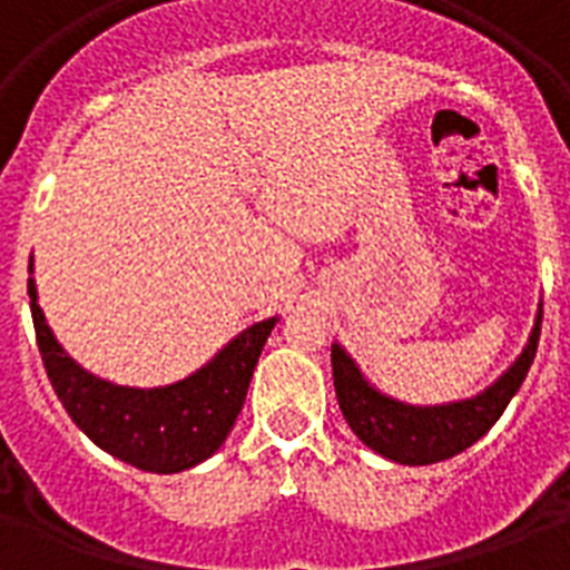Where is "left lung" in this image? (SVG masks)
I'll return each instance as SVG.
<instances>
[{
  "mask_svg": "<svg viewBox=\"0 0 570 570\" xmlns=\"http://www.w3.org/2000/svg\"><path fill=\"white\" fill-rule=\"evenodd\" d=\"M541 337V307L532 325L530 343L518 361L479 396L446 402V405H405L393 396H384L361 375L346 348L331 346L334 390L340 411L352 425V432L379 455L399 464H434L459 455L482 438L500 420L518 387L530 373L532 357Z\"/></svg>",
  "mask_w": 570,
  "mask_h": 570,
  "instance_id": "left-lung-1",
  "label": "left lung"
}]
</instances>
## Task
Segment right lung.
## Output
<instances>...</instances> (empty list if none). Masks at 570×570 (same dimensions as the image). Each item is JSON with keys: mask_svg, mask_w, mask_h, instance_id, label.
Listing matches in <instances>:
<instances>
[{"mask_svg": "<svg viewBox=\"0 0 570 570\" xmlns=\"http://www.w3.org/2000/svg\"><path fill=\"white\" fill-rule=\"evenodd\" d=\"M29 298L40 357L70 420L100 450L147 473L195 468L227 441L259 352L277 322L272 316L245 328L189 379L141 390L111 384L82 370L49 331L31 277Z\"/></svg>", "mask_w": 570, "mask_h": 570, "instance_id": "1", "label": "right lung"}]
</instances>
